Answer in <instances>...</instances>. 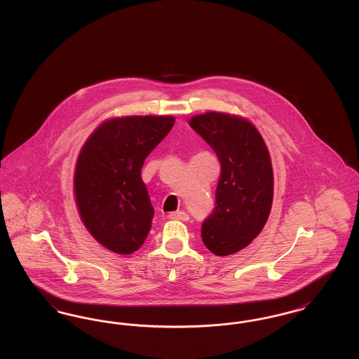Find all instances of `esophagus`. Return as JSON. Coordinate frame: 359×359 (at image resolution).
<instances>
[{
  "label": "esophagus",
  "instance_id": "esophagus-1",
  "mask_svg": "<svg viewBox=\"0 0 359 359\" xmlns=\"http://www.w3.org/2000/svg\"><path fill=\"white\" fill-rule=\"evenodd\" d=\"M168 218L173 219V221H183V222H187L188 219H189L187 212H184V211H175V212H171V214L168 215Z\"/></svg>",
  "mask_w": 359,
  "mask_h": 359
}]
</instances>
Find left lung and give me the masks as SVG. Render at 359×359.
I'll return each instance as SVG.
<instances>
[{
	"label": "left lung",
	"instance_id": "8db88e82",
	"mask_svg": "<svg viewBox=\"0 0 359 359\" xmlns=\"http://www.w3.org/2000/svg\"><path fill=\"white\" fill-rule=\"evenodd\" d=\"M189 126L214 149L221 163L215 208L202 224L205 248L230 256L264 229L273 202L271 154L256 126L219 111L194 116Z\"/></svg>",
	"mask_w": 359,
	"mask_h": 359
}]
</instances>
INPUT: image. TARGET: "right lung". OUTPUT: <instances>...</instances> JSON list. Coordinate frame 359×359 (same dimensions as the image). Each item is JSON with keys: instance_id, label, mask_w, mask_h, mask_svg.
I'll list each match as a JSON object with an SVG mask.
<instances>
[{"instance_id": "obj_1", "label": "right lung", "mask_w": 359, "mask_h": 359, "mask_svg": "<svg viewBox=\"0 0 359 359\" xmlns=\"http://www.w3.org/2000/svg\"><path fill=\"white\" fill-rule=\"evenodd\" d=\"M172 116H129L102 122L82 147L74 194L88 233L117 255L141 248L154 205L141 179L144 160L170 133Z\"/></svg>"}]
</instances>
